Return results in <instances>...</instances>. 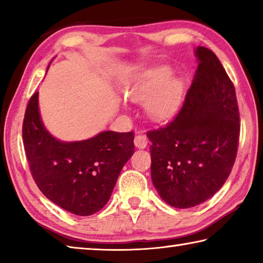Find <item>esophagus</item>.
Returning a JSON list of instances; mask_svg holds the SVG:
<instances>
[{
	"mask_svg": "<svg viewBox=\"0 0 263 263\" xmlns=\"http://www.w3.org/2000/svg\"><path fill=\"white\" fill-rule=\"evenodd\" d=\"M147 138H146L145 135H141V133H139V135H137L135 137V145L137 148H145L146 146H147Z\"/></svg>",
	"mask_w": 263,
	"mask_h": 263,
	"instance_id": "esophagus-1",
	"label": "esophagus"
}]
</instances>
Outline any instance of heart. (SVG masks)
<instances>
[{"instance_id": "b5f03b06", "label": "heart", "mask_w": 263, "mask_h": 263, "mask_svg": "<svg viewBox=\"0 0 263 263\" xmlns=\"http://www.w3.org/2000/svg\"><path fill=\"white\" fill-rule=\"evenodd\" d=\"M171 78L172 72L168 68H153L130 91L132 101L146 102V112L155 122L167 121L175 116L183 100V82Z\"/></svg>"}]
</instances>
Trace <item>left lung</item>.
<instances>
[{"mask_svg":"<svg viewBox=\"0 0 263 263\" xmlns=\"http://www.w3.org/2000/svg\"><path fill=\"white\" fill-rule=\"evenodd\" d=\"M195 57L198 66L179 115L147 133L154 188L179 209L198 205L221 188L233 168L240 133L229 75L209 48L198 46Z\"/></svg>","mask_w":263,"mask_h":263,"instance_id":"8db88e82","label":"left lung"}]
</instances>
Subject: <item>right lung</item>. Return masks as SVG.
I'll list each match as a JSON object with an SVG mask.
<instances>
[{
  "mask_svg": "<svg viewBox=\"0 0 263 263\" xmlns=\"http://www.w3.org/2000/svg\"><path fill=\"white\" fill-rule=\"evenodd\" d=\"M38 95L29 101L22 131L31 174L51 202L77 216H90L108 203L119 173L135 153L133 132L103 131L86 140H59L44 125Z\"/></svg>",
  "mask_w": 263,
  "mask_h": 263,
  "instance_id": "obj_1",
  "label": "right lung"
}]
</instances>
